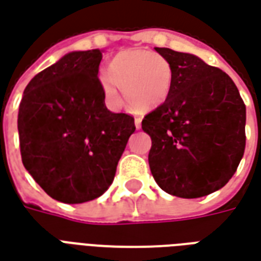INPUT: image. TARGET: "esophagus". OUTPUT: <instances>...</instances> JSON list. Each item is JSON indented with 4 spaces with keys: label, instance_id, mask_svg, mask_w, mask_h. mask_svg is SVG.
I'll list each match as a JSON object with an SVG mask.
<instances>
[{
    "label": "esophagus",
    "instance_id": "34e87169",
    "mask_svg": "<svg viewBox=\"0 0 261 261\" xmlns=\"http://www.w3.org/2000/svg\"><path fill=\"white\" fill-rule=\"evenodd\" d=\"M134 124H136L137 130H140V128H141V119H140V117H137V119L134 120Z\"/></svg>",
    "mask_w": 261,
    "mask_h": 261
}]
</instances>
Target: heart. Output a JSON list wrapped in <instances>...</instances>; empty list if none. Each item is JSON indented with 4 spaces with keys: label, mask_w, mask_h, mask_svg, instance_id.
<instances>
[{
    "label": "heart",
    "mask_w": 261,
    "mask_h": 261,
    "mask_svg": "<svg viewBox=\"0 0 261 261\" xmlns=\"http://www.w3.org/2000/svg\"><path fill=\"white\" fill-rule=\"evenodd\" d=\"M173 85V69L161 54L147 50H124L109 63L100 80L103 97L112 109H119L124 97L138 110H152L168 99Z\"/></svg>",
    "instance_id": "1"
}]
</instances>
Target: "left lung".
Masks as SVG:
<instances>
[{
	"instance_id": "left-lung-1",
	"label": "left lung",
	"mask_w": 261,
	"mask_h": 261,
	"mask_svg": "<svg viewBox=\"0 0 261 261\" xmlns=\"http://www.w3.org/2000/svg\"><path fill=\"white\" fill-rule=\"evenodd\" d=\"M155 50L172 65L173 85L168 99L142 120L152 141L151 173L168 194L208 196L229 181L243 156L245 103L222 69L194 54Z\"/></svg>"
}]
</instances>
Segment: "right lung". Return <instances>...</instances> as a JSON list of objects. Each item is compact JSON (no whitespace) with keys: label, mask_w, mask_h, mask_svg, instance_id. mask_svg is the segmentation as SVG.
<instances>
[{"label":"right lung","mask_w":261,"mask_h":261,"mask_svg":"<svg viewBox=\"0 0 261 261\" xmlns=\"http://www.w3.org/2000/svg\"><path fill=\"white\" fill-rule=\"evenodd\" d=\"M103 50L71 51L28 84L18 131L25 169L67 204L95 200L113 183L134 119L112 113L97 78Z\"/></svg>","instance_id":"add662e5"}]
</instances>
